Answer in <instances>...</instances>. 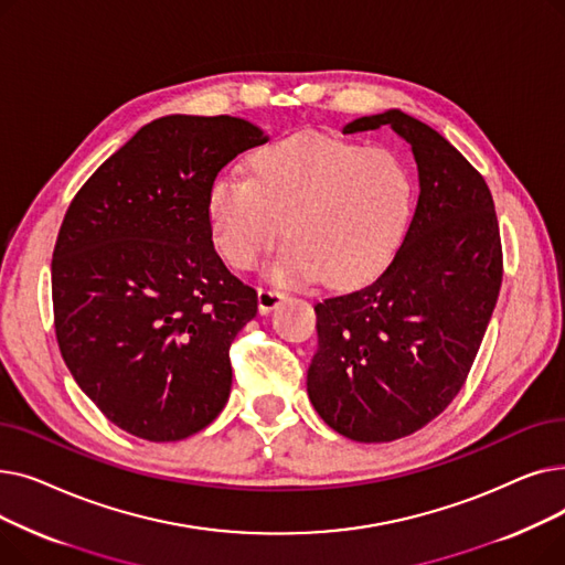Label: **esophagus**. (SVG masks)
I'll list each match as a JSON object with an SVG mask.
<instances>
[{"label":"esophagus","instance_id":"obj_1","mask_svg":"<svg viewBox=\"0 0 565 565\" xmlns=\"http://www.w3.org/2000/svg\"><path fill=\"white\" fill-rule=\"evenodd\" d=\"M284 290L275 286H258V309L260 313L273 311L281 300H284Z\"/></svg>","mask_w":565,"mask_h":565}]
</instances>
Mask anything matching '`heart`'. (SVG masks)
I'll use <instances>...</instances> for the list:
<instances>
[{"instance_id":"obj_1","label":"heart","mask_w":565,"mask_h":565,"mask_svg":"<svg viewBox=\"0 0 565 565\" xmlns=\"http://www.w3.org/2000/svg\"><path fill=\"white\" fill-rule=\"evenodd\" d=\"M414 183L387 148L292 135L249 158V175H217L207 192L213 243L237 270H249L284 233L279 279L318 275L332 286L360 284L392 258L407 228Z\"/></svg>"}]
</instances>
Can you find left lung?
I'll use <instances>...</instances> for the list:
<instances>
[{
  "mask_svg": "<svg viewBox=\"0 0 565 565\" xmlns=\"http://www.w3.org/2000/svg\"><path fill=\"white\" fill-rule=\"evenodd\" d=\"M392 126L419 167L417 211L401 247L366 284L324 295L307 392L322 422L354 441L417 433L465 387L503 277L483 175L430 126L390 109L345 135Z\"/></svg>",
  "mask_w": 565,
  "mask_h": 565,
  "instance_id": "1",
  "label": "left lung"
}]
</instances>
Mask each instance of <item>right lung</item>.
<instances>
[{
	"instance_id": "1",
	"label": "right lung",
	"mask_w": 565,
	"mask_h": 565,
	"mask_svg": "<svg viewBox=\"0 0 565 565\" xmlns=\"http://www.w3.org/2000/svg\"><path fill=\"white\" fill-rule=\"evenodd\" d=\"M267 137L235 116H162L73 196L52 254L54 332L79 390L121 430L178 441L228 401L256 290L213 245L207 192Z\"/></svg>"
}]
</instances>
